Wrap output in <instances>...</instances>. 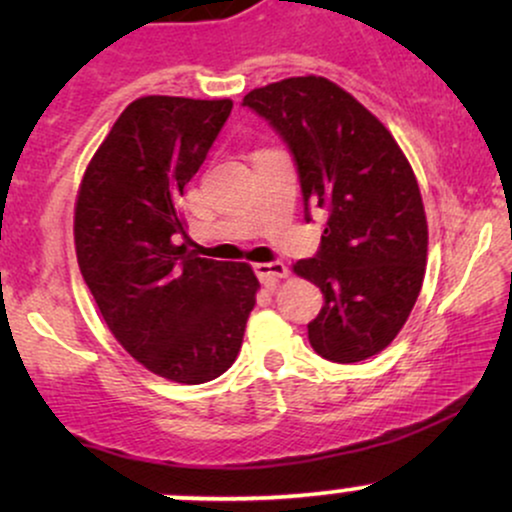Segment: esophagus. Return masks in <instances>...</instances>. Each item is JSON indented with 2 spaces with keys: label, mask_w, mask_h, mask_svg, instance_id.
<instances>
[{
  "label": "esophagus",
  "mask_w": 512,
  "mask_h": 512,
  "mask_svg": "<svg viewBox=\"0 0 512 512\" xmlns=\"http://www.w3.org/2000/svg\"><path fill=\"white\" fill-rule=\"evenodd\" d=\"M255 274L260 276V281H264V284H274V281L289 276V267L284 262H260L255 264Z\"/></svg>",
  "instance_id": "obj_1"
}]
</instances>
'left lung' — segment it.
I'll return each mask as SVG.
<instances>
[{"instance_id": "1", "label": "left lung", "mask_w": 512, "mask_h": 512, "mask_svg": "<svg viewBox=\"0 0 512 512\" xmlns=\"http://www.w3.org/2000/svg\"><path fill=\"white\" fill-rule=\"evenodd\" d=\"M243 105L289 144L305 202L330 211L320 250L293 264L325 296L308 325L310 346L356 363L392 344L419 298L428 223L419 182L395 137L325 76L255 88Z\"/></svg>"}]
</instances>
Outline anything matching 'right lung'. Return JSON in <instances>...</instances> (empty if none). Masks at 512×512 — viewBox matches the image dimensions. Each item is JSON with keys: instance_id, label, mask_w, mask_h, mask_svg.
I'll return each mask as SVG.
<instances>
[{"instance_id": "right-lung-1", "label": "right lung", "mask_w": 512, "mask_h": 512, "mask_svg": "<svg viewBox=\"0 0 512 512\" xmlns=\"http://www.w3.org/2000/svg\"><path fill=\"white\" fill-rule=\"evenodd\" d=\"M233 101L144 96L88 161L74 207L79 269L113 337L161 378L199 385L236 361L260 289L245 262L178 245V199Z\"/></svg>"}]
</instances>
